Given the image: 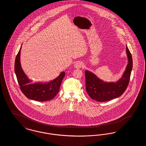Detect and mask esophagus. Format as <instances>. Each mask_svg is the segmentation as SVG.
<instances>
[{
	"label": "esophagus",
	"mask_w": 146,
	"mask_h": 146,
	"mask_svg": "<svg viewBox=\"0 0 146 146\" xmlns=\"http://www.w3.org/2000/svg\"><path fill=\"white\" fill-rule=\"evenodd\" d=\"M84 67V63L82 62L79 61L74 64V67L76 68H80Z\"/></svg>",
	"instance_id": "obj_1"
}]
</instances>
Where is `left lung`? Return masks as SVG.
Returning a JSON list of instances; mask_svg holds the SVG:
<instances>
[{
    "label": "left lung",
    "mask_w": 146,
    "mask_h": 146,
    "mask_svg": "<svg viewBox=\"0 0 146 146\" xmlns=\"http://www.w3.org/2000/svg\"><path fill=\"white\" fill-rule=\"evenodd\" d=\"M128 63L122 78L117 83H105L92 73L86 70V90L89 96L98 102L108 101L120 96L126 90L130 79L132 68L131 54L126 46Z\"/></svg>",
    "instance_id": "8db88e82"
}]
</instances>
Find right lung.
Instances as JSON below:
<instances>
[{"mask_svg": "<svg viewBox=\"0 0 146 146\" xmlns=\"http://www.w3.org/2000/svg\"><path fill=\"white\" fill-rule=\"evenodd\" d=\"M21 47L15 61V72L19 85L22 93L28 98L44 102L52 100L58 92L62 79L65 76L64 72L60 73L54 80L48 83H31V80L25 74L20 64Z\"/></svg>", "mask_w": 146, "mask_h": 146, "instance_id": "add662e5", "label": "right lung"}]
</instances>
